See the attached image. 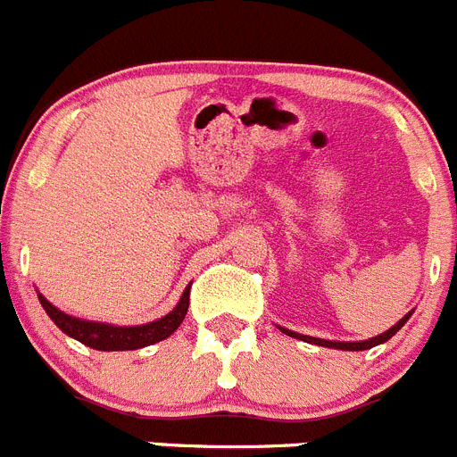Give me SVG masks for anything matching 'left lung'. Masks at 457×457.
<instances>
[{"instance_id": "left-lung-1", "label": "left lung", "mask_w": 457, "mask_h": 457, "mask_svg": "<svg viewBox=\"0 0 457 457\" xmlns=\"http://www.w3.org/2000/svg\"><path fill=\"white\" fill-rule=\"evenodd\" d=\"M414 312V310H412ZM412 312H408V314L403 316L398 323H394L389 330L380 332V335L371 337V339H364V341H330V339H319V337H310V335H300V332H294L289 330V328H282L278 326L279 330L285 332V335L294 337V339H300V341H307V344H314V346H326V348H337V351H369V348L378 346V344H385L387 339H392L394 335H396L398 330H401L405 323H408V319L412 316Z\"/></svg>"}]
</instances>
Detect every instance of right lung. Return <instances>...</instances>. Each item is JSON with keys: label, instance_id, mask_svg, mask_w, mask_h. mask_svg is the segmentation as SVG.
<instances>
[{"label": "right lung", "instance_id": "right-lung-1", "mask_svg": "<svg viewBox=\"0 0 457 457\" xmlns=\"http://www.w3.org/2000/svg\"><path fill=\"white\" fill-rule=\"evenodd\" d=\"M188 289L191 285L184 289L182 298L172 307V312L157 320L143 323V326H111V323H100V320L77 319V316L65 314L56 305H52L43 294H38V300L49 319L61 328V332L81 341L84 346L96 348V351H137V348L152 346L178 330L188 310Z\"/></svg>", "mask_w": 457, "mask_h": 457}]
</instances>
